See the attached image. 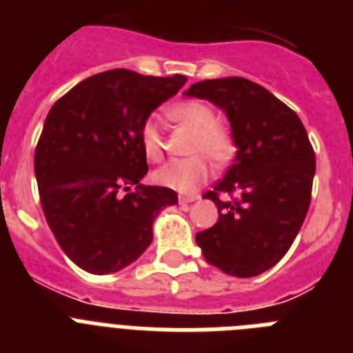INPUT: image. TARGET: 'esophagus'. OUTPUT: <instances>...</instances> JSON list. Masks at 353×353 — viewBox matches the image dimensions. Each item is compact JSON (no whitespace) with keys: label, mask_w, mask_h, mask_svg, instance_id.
<instances>
[{"label":"esophagus","mask_w":353,"mask_h":353,"mask_svg":"<svg viewBox=\"0 0 353 353\" xmlns=\"http://www.w3.org/2000/svg\"><path fill=\"white\" fill-rule=\"evenodd\" d=\"M199 199V195H179V204H190Z\"/></svg>","instance_id":"obj_1"}]
</instances>
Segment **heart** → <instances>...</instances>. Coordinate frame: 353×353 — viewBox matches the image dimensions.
<instances>
[{"instance_id":"1","label":"heart","mask_w":353,"mask_h":353,"mask_svg":"<svg viewBox=\"0 0 353 353\" xmlns=\"http://www.w3.org/2000/svg\"><path fill=\"white\" fill-rule=\"evenodd\" d=\"M167 117L192 129L188 152L192 156L163 165L154 172V181L165 188L183 194L194 192L210 176L208 156L213 163L224 165L235 154V140L232 131L224 123L215 120V112L208 103L201 100H185L167 108ZM140 143L149 161H161L165 154L159 123L149 117L140 127Z\"/></svg>"}]
</instances>
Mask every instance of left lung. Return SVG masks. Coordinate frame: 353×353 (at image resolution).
I'll list each match as a JSON object with an SVG mask.
<instances>
[{
  "label": "left lung",
  "mask_w": 353,
  "mask_h": 353,
  "mask_svg": "<svg viewBox=\"0 0 353 353\" xmlns=\"http://www.w3.org/2000/svg\"><path fill=\"white\" fill-rule=\"evenodd\" d=\"M185 94L226 112L236 147L224 179L203 195L215 203L219 221L195 242L226 274L256 276L283 259L309 212L316 174L309 136L291 108L242 77L197 82Z\"/></svg>",
  "instance_id": "8db88e82"
}]
</instances>
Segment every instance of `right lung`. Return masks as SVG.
<instances>
[{
    "instance_id": "1",
    "label": "right lung",
    "mask_w": 353,
    "mask_h": 353,
    "mask_svg": "<svg viewBox=\"0 0 353 353\" xmlns=\"http://www.w3.org/2000/svg\"><path fill=\"white\" fill-rule=\"evenodd\" d=\"M186 77L109 70L85 79L53 103L35 147V179L53 236L71 262L109 274L140 259L158 213L177 203L149 172L140 127L181 90Z\"/></svg>"
}]
</instances>
